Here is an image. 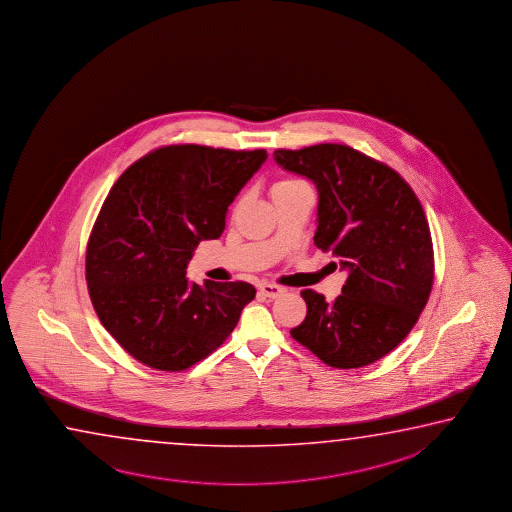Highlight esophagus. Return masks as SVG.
<instances>
[{
	"label": "esophagus",
	"instance_id": "esophagus-1",
	"mask_svg": "<svg viewBox=\"0 0 512 512\" xmlns=\"http://www.w3.org/2000/svg\"><path fill=\"white\" fill-rule=\"evenodd\" d=\"M258 290H260L261 295H265V297H269V299H276L278 295L285 292V288H283V286L272 285V283H263V285H260Z\"/></svg>",
	"mask_w": 512,
	"mask_h": 512
}]
</instances>
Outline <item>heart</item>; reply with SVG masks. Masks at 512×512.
Instances as JSON below:
<instances>
[{
	"label": "heart",
	"instance_id": "heart-1",
	"mask_svg": "<svg viewBox=\"0 0 512 512\" xmlns=\"http://www.w3.org/2000/svg\"><path fill=\"white\" fill-rule=\"evenodd\" d=\"M301 186H306L303 181H299V179H281V181L276 182L274 186H272V197L274 195H279V193H285V191L295 190V188H301Z\"/></svg>",
	"mask_w": 512,
	"mask_h": 512
}]
</instances>
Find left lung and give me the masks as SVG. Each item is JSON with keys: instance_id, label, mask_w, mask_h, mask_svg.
<instances>
[{"instance_id": "left-lung-1", "label": "left lung", "mask_w": 512, "mask_h": 512, "mask_svg": "<svg viewBox=\"0 0 512 512\" xmlns=\"http://www.w3.org/2000/svg\"><path fill=\"white\" fill-rule=\"evenodd\" d=\"M274 159L315 182L313 240L349 272L331 303L312 288L301 292L306 317L290 335L330 367L374 364L416 326L432 292L434 245L423 206L396 170L347 145L278 148Z\"/></svg>"}]
</instances>
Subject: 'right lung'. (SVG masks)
Returning <instances> with one entry per match:
<instances>
[{
  "instance_id": "add662e5",
  "label": "right lung",
  "mask_w": 512,
  "mask_h": 512,
  "mask_svg": "<svg viewBox=\"0 0 512 512\" xmlns=\"http://www.w3.org/2000/svg\"><path fill=\"white\" fill-rule=\"evenodd\" d=\"M267 159L265 150L159 147L114 182L87 240L86 281L105 330L147 367L186 371L224 344L256 288L191 285L200 240H217L227 206Z\"/></svg>"
}]
</instances>
